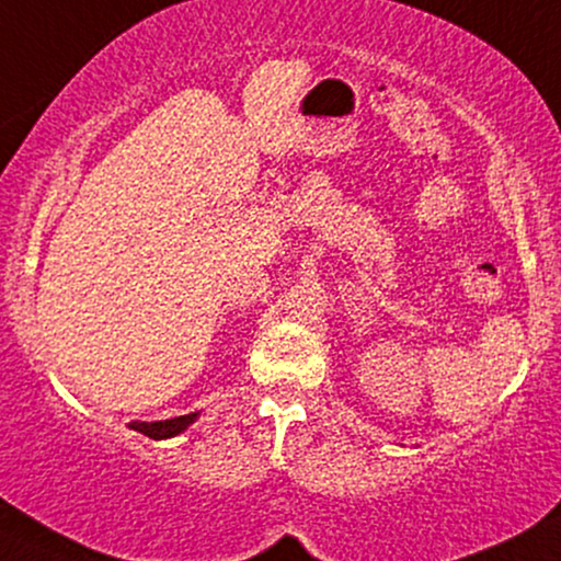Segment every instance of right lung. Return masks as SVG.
Returning a JSON list of instances; mask_svg holds the SVG:
<instances>
[{
    "mask_svg": "<svg viewBox=\"0 0 561 561\" xmlns=\"http://www.w3.org/2000/svg\"><path fill=\"white\" fill-rule=\"evenodd\" d=\"M202 411H194V414H183V416H173V420H160V422H129V430L141 432V435L152 437V439H168L181 435L183 430H188L191 424L198 420Z\"/></svg>",
    "mask_w": 561,
    "mask_h": 561,
    "instance_id": "obj_1",
    "label": "right lung"
}]
</instances>
